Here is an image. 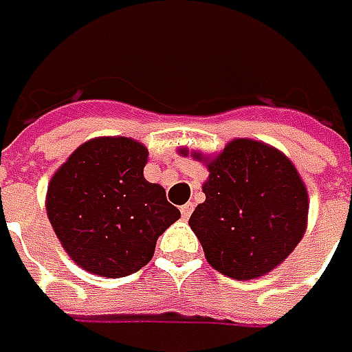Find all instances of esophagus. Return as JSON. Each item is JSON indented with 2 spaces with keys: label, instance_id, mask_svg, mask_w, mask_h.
<instances>
[{
  "label": "esophagus",
  "instance_id": "esophagus-1",
  "mask_svg": "<svg viewBox=\"0 0 352 352\" xmlns=\"http://www.w3.org/2000/svg\"><path fill=\"white\" fill-rule=\"evenodd\" d=\"M192 211H194V204H190V201H188V204H184L182 208H180V213H182L184 219H188V217L192 215Z\"/></svg>",
  "mask_w": 352,
  "mask_h": 352
}]
</instances>
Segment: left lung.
Listing matches in <instances>:
<instances>
[{
  "label": "left lung",
  "instance_id": "8db88e82",
  "mask_svg": "<svg viewBox=\"0 0 352 352\" xmlns=\"http://www.w3.org/2000/svg\"><path fill=\"white\" fill-rule=\"evenodd\" d=\"M192 156L210 170L206 201L190 217L208 263L235 280L264 276L284 263L304 236L309 210L290 158L252 139H235L213 158Z\"/></svg>",
  "mask_w": 352,
  "mask_h": 352
}]
</instances>
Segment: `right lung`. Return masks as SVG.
I'll return each mask as SVG.
<instances>
[{
	"label": "right lung",
	"mask_w": 352,
	"mask_h": 352,
	"mask_svg": "<svg viewBox=\"0 0 352 352\" xmlns=\"http://www.w3.org/2000/svg\"><path fill=\"white\" fill-rule=\"evenodd\" d=\"M146 158V146L129 137H98L50 178L48 221L80 268L129 276L148 264L156 239L178 221L164 188L144 180Z\"/></svg>",
	"instance_id": "right-lung-1"
}]
</instances>
